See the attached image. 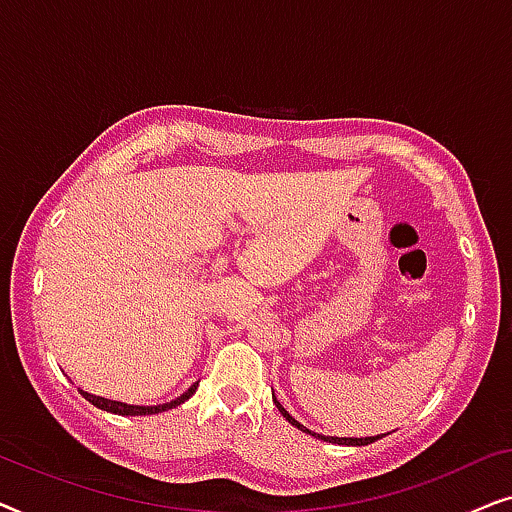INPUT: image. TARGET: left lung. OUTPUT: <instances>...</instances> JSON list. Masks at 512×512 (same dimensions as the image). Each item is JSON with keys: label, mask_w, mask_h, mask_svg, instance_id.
Masks as SVG:
<instances>
[{"label": "left lung", "mask_w": 512, "mask_h": 512, "mask_svg": "<svg viewBox=\"0 0 512 512\" xmlns=\"http://www.w3.org/2000/svg\"><path fill=\"white\" fill-rule=\"evenodd\" d=\"M275 405H277V410L282 412V415L289 419V422L296 426V429H300V431H305V433H310V436H317V438H321V440H326V443H338V445H370V443H375V440H380L382 436H370V438H338V436H321V433H314V431H310L307 429V426H303L300 422H296V419H293L289 412H286L284 408H282V403L277 401L275 398Z\"/></svg>", "instance_id": "8db88e82"}]
</instances>
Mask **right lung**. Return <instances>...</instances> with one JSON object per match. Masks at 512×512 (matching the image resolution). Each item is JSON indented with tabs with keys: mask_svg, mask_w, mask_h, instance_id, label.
Masks as SVG:
<instances>
[{
	"mask_svg": "<svg viewBox=\"0 0 512 512\" xmlns=\"http://www.w3.org/2000/svg\"><path fill=\"white\" fill-rule=\"evenodd\" d=\"M195 389H198V384H193L191 389L184 391L179 398H174L170 403H163V405H128V403H121V401H109V398H102V396H93L88 394V391L81 389V396L86 398L95 405V408L100 410H107V412H114V415H125V417H135V415H158V412H165V410H172L181 405L184 401H188L195 394Z\"/></svg>",
	"mask_w": 512,
	"mask_h": 512,
	"instance_id": "1",
	"label": "right lung"
}]
</instances>
